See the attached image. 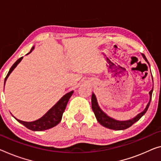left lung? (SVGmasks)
I'll return each mask as SVG.
<instances>
[{
  "mask_svg": "<svg viewBox=\"0 0 161 161\" xmlns=\"http://www.w3.org/2000/svg\"><path fill=\"white\" fill-rule=\"evenodd\" d=\"M142 55L143 57V58L145 59V60L146 61L148 64H149V63H148V61L146 58V57L143 55V54H142ZM153 91V88H152V90L150 91V93H149L150 101L147 104L146 107H145V109L143 110V112H142L140 114H138L133 119H131L127 120V121L116 120V119H114L108 117L106 114H105L102 110L101 109V108L99 107V106H98V104L97 99H96V96L94 93H93L92 96H91V106H92V109L93 111V112H94V114L96 117V119H97L98 122H99L101 125L106 128H108V129L115 130H123L127 129V128L131 127L133 124H135L136 122H137V121L139 120L142 117L145 113H146L147 108H148V107H149L150 101H151V98H152Z\"/></svg>",
  "mask_w": 161,
  "mask_h": 161,
  "instance_id": "1",
  "label": "left lung"
}]
</instances>
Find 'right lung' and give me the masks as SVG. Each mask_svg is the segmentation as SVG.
Wrapping results in <instances>:
<instances>
[{"mask_svg": "<svg viewBox=\"0 0 161 161\" xmlns=\"http://www.w3.org/2000/svg\"><path fill=\"white\" fill-rule=\"evenodd\" d=\"M34 47L31 48L30 52L26 55H29V53H31V51L33 50ZM23 57H21L17 60L16 63H15L8 71V74H7L6 78H5L4 80V84L6 83V81L7 78L9 76L10 74L14 70V68H16L17 65L20 63ZM73 91H70L68 93H66L65 95H64L63 97H62L60 100L58 101V102L56 103V104L53 106L50 109H49L47 112L45 114H44L42 117H41L39 119L34 121V122H24V121L19 120L18 119H16L18 121L19 123L22 124V125L25 126L26 127L28 128V129L33 130V131H43L46 130L48 129H50V128L55 127L57 125H58L59 123L62 119V117H63V114L65 111L67 103H68L69 99L71 97V96L73 95Z\"/></svg>", "mask_w": 161, "mask_h": 161, "instance_id": "obj_1", "label": "right lung"}]
</instances>
